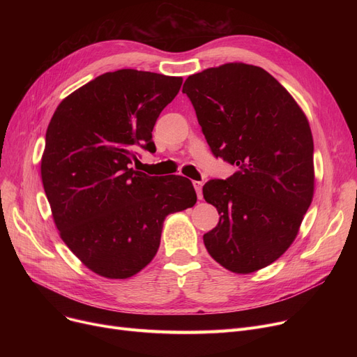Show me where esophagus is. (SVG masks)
<instances>
[{"instance_id": "esophagus-1", "label": "esophagus", "mask_w": 357, "mask_h": 357, "mask_svg": "<svg viewBox=\"0 0 357 357\" xmlns=\"http://www.w3.org/2000/svg\"><path fill=\"white\" fill-rule=\"evenodd\" d=\"M192 185H194V188H195V191H197V197H198V199H202V182H199V181H194V182H192Z\"/></svg>"}]
</instances>
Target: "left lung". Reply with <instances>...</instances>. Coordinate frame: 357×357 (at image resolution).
I'll return each instance as SVG.
<instances>
[{
    "mask_svg": "<svg viewBox=\"0 0 357 357\" xmlns=\"http://www.w3.org/2000/svg\"><path fill=\"white\" fill-rule=\"evenodd\" d=\"M182 92L213 155L238 167L204 185L205 201L220 214L204 245L234 273L266 268L292 245L314 195V142L304 111L269 72L246 63L191 75Z\"/></svg>",
    "mask_w": 357,
    "mask_h": 357,
    "instance_id": "left-lung-1",
    "label": "left lung"
}]
</instances>
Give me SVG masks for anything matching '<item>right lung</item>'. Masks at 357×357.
I'll return each mask as SVG.
<instances>
[{"label": "right lung", "instance_id": "obj_1", "mask_svg": "<svg viewBox=\"0 0 357 357\" xmlns=\"http://www.w3.org/2000/svg\"><path fill=\"white\" fill-rule=\"evenodd\" d=\"M181 77L120 69L73 91L46 131L42 181L65 245L100 276L126 279L155 257L166 215L197 202L183 176L131 167L136 149L156 152L152 131Z\"/></svg>", "mask_w": 357, "mask_h": 357}]
</instances>
